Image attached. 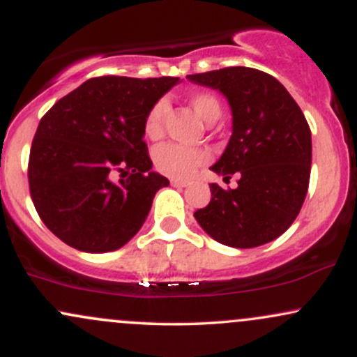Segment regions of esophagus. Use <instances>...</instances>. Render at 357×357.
Listing matches in <instances>:
<instances>
[{"label": "esophagus", "instance_id": "34e87169", "mask_svg": "<svg viewBox=\"0 0 357 357\" xmlns=\"http://www.w3.org/2000/svg\"><path fill=\"white\" fill-rule=\"evenodd\" d=\"M171 184H173L174 188H186L190 183H188V181H179V179H171Z\"/></svg>", "mask_w": 357, "mask_h": 357}]
</instances>
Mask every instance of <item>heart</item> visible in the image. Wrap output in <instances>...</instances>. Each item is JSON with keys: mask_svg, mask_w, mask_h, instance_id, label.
<instances>
[{"mask_svg": "<svg viewBox=\"0 0 357 357\" xmlns=\"http://www.w3.org/2000/svg\"><path fill=\"white\" fill-rule=\"evenodd\" d=\"M188 102L195 112L204 122H211L220 117V102L215 96L208 92H192L188 97ZM169 112L167 100H158L149 109L144 119L146 137L159 139L165 132V122ZM208 161V153L198 147H188L181 144H165L154 151V165L159 173L169 176L173 179H188L196 173L199 166Z\"/></svg>", "mask_w": 357, "mask_h": 357, "instance_id": "1", "label": "heart"}]
</instances>
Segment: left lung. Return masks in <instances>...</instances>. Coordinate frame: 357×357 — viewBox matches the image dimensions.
I'll return each instance as SVG.
<instances>
[{
    "label": "left lung",
    "instance_id": "1",
    "mask_svg": "<svg viewBox=\"0 0 357 357\" xmlns=\"http://www.w3.org/2000/svg\"><path fill=\"white\" fill-rule=\"evenodd\" d=\"M220 90L231 109V136L210 169L238 186L210 184L211 202L195 218L213 240L253 248L278 238L304 204L312 162V139L304 114L275 77L248 67L188 75Z\"/></svg>",
    "mask_w": 357,
    "mask_h": 357
}]
</instances>
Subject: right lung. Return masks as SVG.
<instances>
[{
  "mask_svg": "<svg viewBox=\"0 0 357 357\" xmlns=\"http://www.w3.org/2000/svg\"><path fill=\"white\" fill-rule=\"evenodd\" d=\"M178 82L97 77L45 114L31 144L28 181L53 235L80 252L105 253L141 230L155 192L169 186L153 171L144 119Z\"/></svg>",
  "mask_w": 357,
  "mask_h": 357,
  "instance_id": "1",
  "label": "right lung"
}]
</instances>
